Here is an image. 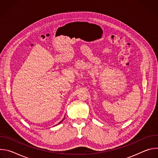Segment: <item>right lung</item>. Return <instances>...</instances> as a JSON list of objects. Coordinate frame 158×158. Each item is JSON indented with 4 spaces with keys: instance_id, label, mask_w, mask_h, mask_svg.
I'll list each match as a JSON object with an SVG mask.
<instances>
[{
    "instance_id": "right-lung-1",
    "label": "right lung",
    "mask_w": 158,
    "mask_h": 158,
    "mask_svg": "<svg viewBox=\"0 0 158 158\" xmlns=\"http://www.w3.org/2000/svg\"><path fill=\"white\" fill-rule=\"evenodd\" d=\"M64 119H62V121H60V123H59V124H60V123H62V121H63V120H64Z\"/></svg>"
}]
</instances>
